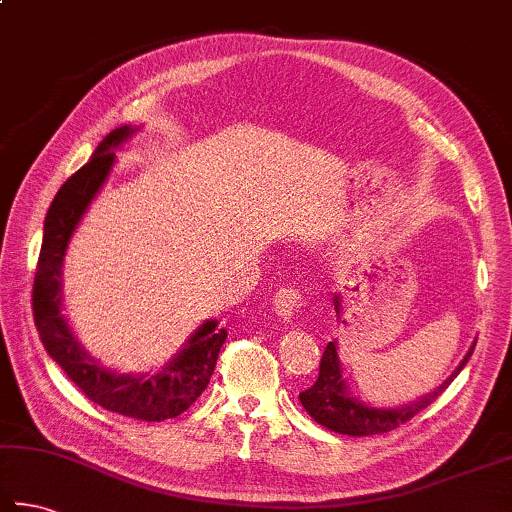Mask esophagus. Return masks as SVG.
Returning <instances> with one entry per match:
<instances>
[{
    "label": "esophagus",
    "instance_id": "obj_1",
    "mask_svg": "<svg viewBox=\"0 0 512 512\" xmlns=\"http://www.w3.org/2000/svg\"><path fill=\"white\" fill-rule=\"evenodd\" d=\"M273 306H275V313L279 315V319H284V322H293L295 315L299 313V308L304 306V299H302V295H299V290L282 288L275 295Z\"/></svg>",
    "mask_w": 512,
    "mask_h": 512
}]
</instances>
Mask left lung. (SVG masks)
I'll use <instances>...</instances> for the list:
<instances>
[{"label":"left lung","mask_w":512,"mask_h":512,"mask_svg":"<svg viewBox=\"0 0 512 512\" xmlns=\"http://www.w3.org/2000/svg\"><path fill=\"white\" fill-rule=\"evenodd\" d=\"M333 304L337 310V317L342 315V293L333 295ZM475 344L468 348V353L464 355L462 362L446 377V382L439 384L435 390L422 395L415 402L404 404V406H395V408H379L373 404H366L362 399H357L353 393H350V384L344 377V368H342V359H339V346L337 339L328 342L324 355H322V364H319V377L317 382L310 386L304 393H299V402L306 408V413L315 419L317 424H322L324 428L333 430V433L339 435H350V437H368V435H382L388 433V430L397 428L399 424L413 419L419 410H424L433 399L444 393L448 384L462 373L464 366L468 364L470 355H473Z\"/></svg>","instance_id":"1"}]
</instances>
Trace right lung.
<instances>
[{"mask_svg":"<svg viewBox=\"0 0 512 512\" xmlns=\"http://www.w3.org/2000/svg\"><path fill=\"white\" fill-rule=\"evenodd\" d=\"M137 130L139 126H119L108 133L90 155V162L68 177L55 195L46 213L44 242L35 270L33 315L46 353L82 388L90 402L124 417L164 422L182 415L206 390L219 348L228 335L224 328H219L217 319L202 322L159 370L119 373L88 353L64 315L62 266L70 237L106 184L115 166V150L122 148Z\"/></svg>","mask_w":512,"mask_h":512,"instance_id":"add662e5","label":"right lung"}]
</instances>
